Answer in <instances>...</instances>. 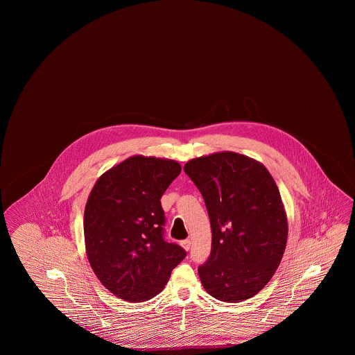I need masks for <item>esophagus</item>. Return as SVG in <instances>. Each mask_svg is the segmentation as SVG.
Wrapping results in <instances>:
<instances>
[{"label": "esophagus", "mask_w": 355, "mask_h": 355, "mask_svg": "<svg viewBox=\"0 0 355 355\" xmlns=\"http://www.w3.org/2000/svg\"><path fill=\"white\" fill-rule=\"evenodd\" d=\"M181 246L185 249L186 252H187V250H190L191 241H190V239H185V241H182V242H181Z\"/></svg>", "instance_id": "34e87169"}]
</instances>
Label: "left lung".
Listing matches in <instances>:
<instances>
[{
  "label": "left lung",
  "mask_w": 355,
  "mask_h": 355,
  "mask_svg": "<svg viewBox=\"0 0 355 355\" xmlns=\"http://www.w3.org/2000/svg\"><path fill=\"white\" fill-rule=\"evenodd\" d=\"M211 225V253L198 268L202 286L223 302H242L268 285L287 242V217L270 173L243 154L220 152L184 166Z\"/></svg>",
  "instance_id": "1"
}]
</instances>
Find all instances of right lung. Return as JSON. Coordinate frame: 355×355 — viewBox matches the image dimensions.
Instances as JSON below:
<instances>
[{"label":"right lung","instance_id":"right-lung-1","mask_svg":"<svg viewBox=\"0 0 355 355\" xmlns=\"http://www.w3.org/2000/svg\"><path fill=\"white\" fill-rule=\"evenodd\" d=\"M181 173L173 159L133 155L105 171L85 206L89 263L110 293L128 302L164 290L186 252L164 238L161 197Z\"/></svg>","mask_w":355,"mask_h":355}]
</instances>
